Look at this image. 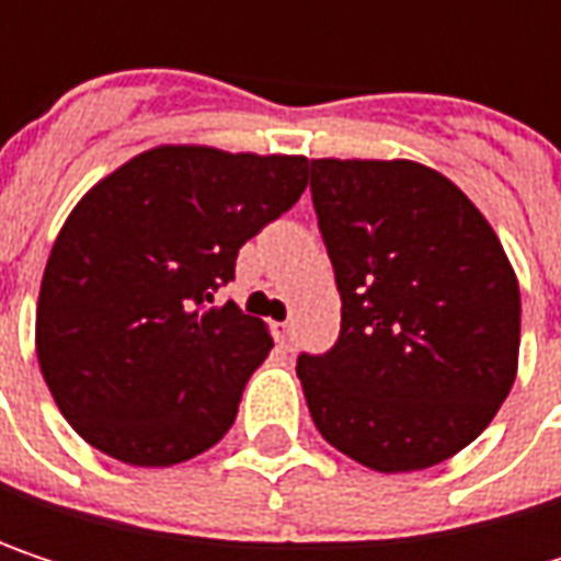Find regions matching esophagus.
<instances>
[{
    "label": "esophagus",
    "mask_w": 561,
    "mask_h": 561,
    "mask_svg": "<svg viewBox=\"0 0 561 561\" xmlns=\"http://www.w3.org/2000/svg\"><path fill=\"white\" fill-rule=\"evenodd\" d=\"M276 337H279L282 344H291V341H295V324H291V321L276 324Z\"/></svg>",
    "instance_id": "obj_1"
}]
</instances>
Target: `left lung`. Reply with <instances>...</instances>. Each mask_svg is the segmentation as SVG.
<instances>
[{"instance_id":"left-lung-1","label":"left lung","mask_w":561,"mask_h":561,"mask_svg":"<svg viewBox=\"0 0 561 561\" xmlns=\"http://www.w3.org/2000/svg\"><path fill=\"white\" fill-rule=\"evenodd\" d=\"M341 334L298 354L318 432L347 458L422 471L471 445L516 380L519 285L484 214L415 162H311Z\"/></svg>"}]
</instances>
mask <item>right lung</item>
<instances>
[{
    "instance_id": "add662e5",
    "label": "right lung",
    "mask_w": 561,
    "mask_h": 561,
    "mask_svg": "<svg viewBox=\"0 0 561 561\" xmlns=\"http://www.w3.org/2000/svg\"><path fill=\"white\" fill-rule=\"evenodd\" d=\"M308 159L162 146L67 217L38 295V364L64 419L103 455L169 468L217 445L266 324L233 301L240 247L301 197Z\"/></svg>"
}]
</instances>
